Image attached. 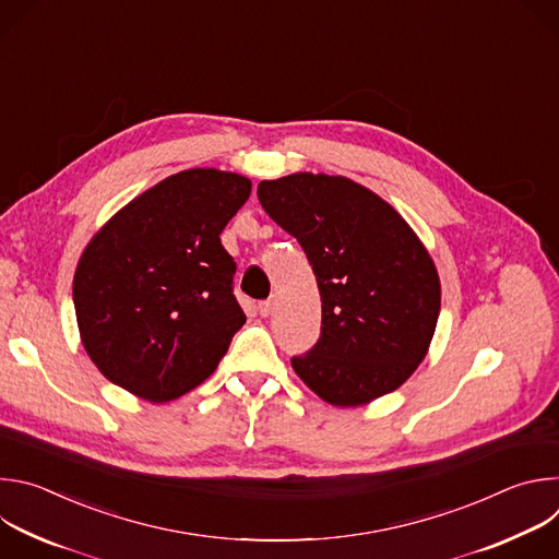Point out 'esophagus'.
Segmentation results:
<instances>
[{
	"mask_svg": "<svg viewBox=\"0 0 559 559\" xmlns=\"http://www.w3.org/2000/svg\"><path fill=\"white\" fill-rule=\"evenodd\" d=\"M272 305H274L272 300H261L257 309H259V313L265 318V316H270V313H272Z\"/></svg>",
	"mask_w": 559,
	"mask_h": 559,
	"instance_id": "esophagus-1",
	"label": "esophagus"
}]
</instances>
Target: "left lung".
<instances>
[{"label":"left lung","mask_w":559,"mask_h":559,"mask_svg":"<svg viewBox=\"0 0 559 559\" xmlns=\"http://www.w3.org/2000/svg\"><path fill=\"white\" fill-rule=\"evenodd\" d=\"M263 210L300 243L321 292V336L292 358L336 407L401 386L423 362L440 313V281L414 229L371 190L328 175L261 181Z\"/></svg>","instance_id":"obj_1"}]
</instances>
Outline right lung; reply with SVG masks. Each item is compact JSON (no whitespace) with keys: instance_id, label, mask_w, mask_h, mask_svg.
Here are the masks:
<instances>
[{"instance_id":"right-lung-1","label":"right lung","mask_w":559,"mask_h":559,"mask_svg":"<svg viewBox=\"0 0 559 559\" xmlns=\"http://www.w3.org/2000/svg\"><path fill=\"white\" fill-rule=\"evenodd\" d=\"M250 192L241 175L186 170L128 203L88 243L72 300L84 347L110 382L168 403L216 369L246 323L221 231Z\"/></svg>"}]
</instances>
